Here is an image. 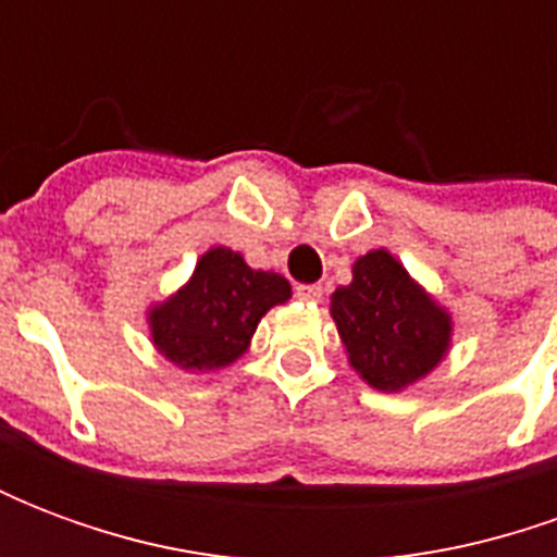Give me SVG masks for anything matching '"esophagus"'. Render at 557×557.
I'll return each instance as SVG.
<instances>
[{
    "label": "esophagus",
    "mask_w": 557,
    "mask_h": 557,
    "mask_svg": "<svg viewBox=\"0 0 557 557\" xmlns=\"http://www.w3.org/2000/svg\"><path fill=\"white\" fill-rule=\"evenodd\" d=\"M295 295H298L301 301L315 304V301H322V286H319V283H301V286L295 289Z\"/></svg>",
    "instance_id": "34e87169"
}]
</instances>
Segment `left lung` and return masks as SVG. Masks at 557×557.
<instances>
[{
    "label": "left lung",
    "mask_w": 557,
    "mask_h": 557,
    "mask_svg": "<svg viewBox=\"0 0 557 557\" xmlns=\"http://www.w3.org/2000/svg\"><path fill=\"white\" fill-rule=\"evenodd\" d=\"M351 274L349 286H339L331 298L351 367L379 391L418 382L447 351V313L387 250L361 256Z\"/></svg>",
    "instance_id": "left-lung-1"
}]
</instances>
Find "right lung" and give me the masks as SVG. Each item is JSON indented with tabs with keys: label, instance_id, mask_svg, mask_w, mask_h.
I'll return each mask as SVG.
<instances>
[{
	"label": "right lung",
	"instance_id": "right-lung-1",
	"mask_svg": "<svg viewBox=\"0 0 557 557\" xmlns=\"http://www.w3.org/2000/svg\"><path fill=\"white\" fill-rule=\"evenodd\" d=\"M292 295L286 277L253 271L230 247L208 250L194 280L151 310V337L184 370H218L244 355L259 319Z\"/></svg>",
	"mask_w": 557,
	"mask_h": 557
}]
</instances>
